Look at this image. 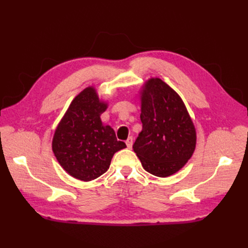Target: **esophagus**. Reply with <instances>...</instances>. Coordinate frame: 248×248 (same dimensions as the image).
Returning <instances> with one entry per match:
<instances>
[{
  "label": "esophagus",
  "instance_id": "esophagus-1",
  "mask_svg": "<svg viewBox=\"0 0 248 248\" xmlns=\"http://www.w3.org/2000/svg\"><path fill=\"white\" fill-rule=\"evenodd\" d=\"M126 145H127V148L128 149H131V147H132V142H133V139H132V137H129L128 139L126 140Z\"/></svg>",
  "mask_w": 248,
  "mask_h": 248
}]
</instances>
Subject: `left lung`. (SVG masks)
Returning a JSON list of instances; mask_svg holds the SVG:
<instances>
[{"label": "left lung", "mask_w": 248, "mask_h": 248, "mask_svg": "<svg viewBox=\"0 0 248 248\" xmlns=\"http://www.w3.org/2000/svg\"><path fill=\"white\" fill-rule=\"evenodd\" d=\"M140 99L142 129L133 151L150 174L169 177L192 156L196 129L181 97L160 78L146 82Z\"/></svg>", "instance_id": "8db88e82"}]
</instances>
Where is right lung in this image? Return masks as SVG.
<instances>
[{
    "mask_svg": "<svg viewBox=\"0 0 248 248\" xmlns=\"http://www.w3.org/2000/svg\"><path fill=\"white\" fill-rule=\"evenodd\" d=\"M108 104L99 100L93 87L74 98L59 123L52 151L61 167L74 178L91 181L106 172L114 154L126 148L115 130L104 126L100 115Z\"/></svg>",
    "mask_w": 248,
    "mask_h": 248,
    "instance_id": "obj_1",
    "label": "right lung"
}]
</instances>
